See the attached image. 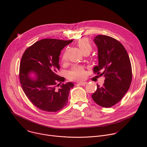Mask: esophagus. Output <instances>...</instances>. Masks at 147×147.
Masks as SVG:
<instances>
[{"instance_id": "obj_1", "label": "esophagus", "mask_w": 147, "mask_h": 147, "mask_svg": "<svg viewBox=\"0 0 147 147\" xmlns=\"http://www.w3.org/2000/svg\"><path fill=\"white\" fill-rule=\"evenodd\" d=\"M86 84H87L86 82H78V84H79L80 85H81V86H84V85H85Z\"/></svg>"}]
</instances>
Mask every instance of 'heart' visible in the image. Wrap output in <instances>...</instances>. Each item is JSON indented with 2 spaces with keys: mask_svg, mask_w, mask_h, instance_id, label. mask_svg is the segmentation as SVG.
Returning a JSON list of instances; mask_svg holds the SVG:
<instances>
[{
  "mask_svg": "<svg viewBox=\"0 0 147 147\" xmlns=\"http://www.w3.org/2000/svg\"><path fill=\"white\" fill-rule=\"evenodd\" d=\"M77 45L80 49L84 53H88L89 54L92 50V45L89 40L86 38H83L79 39ZM67 59L66 53L65 51L62 55V61L65 62ZM68 78L70 80L79 81L84 78L85 76V71L83 66L80 65H74L71 69L68 72Z\"/></svg>",
  "mask_w": 147,
  "mask_h": 147,
  "instance_id": "b5f03b06",
  "label": "heart"
}]
</instances>
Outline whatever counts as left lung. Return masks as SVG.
Here are the masks:
<instances>
[{
	"mask_svg": "<svg viewBox=\"0 0 147 147\" xmlns=\"http://www.w3.org/2000/svg\"><path fill=\"white\" fill-rule=\"evenodd\" d=\"M94 41L98 48V65L94 67L93 72L104 76L105 79L102 86L97 85L92 97L98 105L110 108L123 98L130 87L132 79L131 61L126 49L117 39L98 35Z\"/></svg>",
	"mask_w": 147,
	"mask_h": 147,
	"instance_id": "left-lung-1",
	"label": "left lung"
}]
</instances>
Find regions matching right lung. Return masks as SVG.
<instances>
[{
	"mask_svg": "<svg viewBox=\"0 0 147 147\" xmlns=\"http://www.w3.org/2000/svg\"><path fill=\"white\" fill-rule=\"evenodd\" d=\"M73 41L41 39L28 47L22 57L19 66L21 86L28 100L42 111L56 112L68 102L69 92L74 84L61 83L65 78L58 75L59 57L63 47ZM31 72L36 74V80L29 78Z\"/></svg>",
	"mask_w": 147,
	"mask_h": 147,
	"instance_id": "add662e5",
	"label": "right lung"
}]
</instances>
